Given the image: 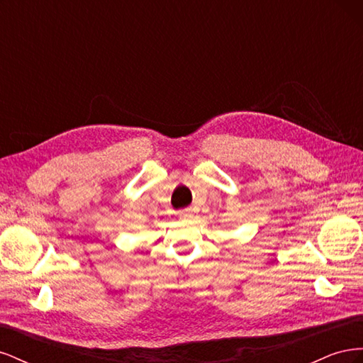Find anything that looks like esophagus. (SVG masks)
Segmentation results:
<instances>
[{"mask_svg": "<svg viewBox=\"0 0 363 363\" xmlns=\"http://www.w3.org/2000/svg\"><path fill=\"white\" fill-rule=\"evenodd\" d=\"M179 215H180V218L188 219V218L192 216V212H191V208H184V211H182Z\"/></svg>", "mask_w": 363, "mask_h": 363, "instance_id": "1", "label": "esophagus"}]
</instances>
